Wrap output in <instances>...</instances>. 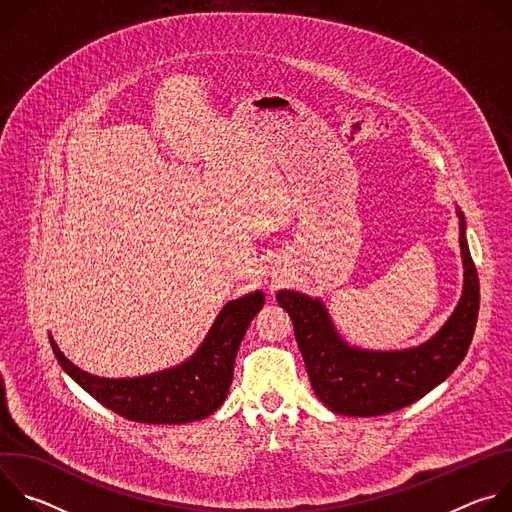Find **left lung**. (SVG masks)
<instances>
[{
	"mask_svg": "<svg viewBox=\"0 0 512 512\" xmlns=\"http://www.w3.org/2000/svg\"><path fill=\"white\" fill-rule=\"evenodd\" d=\"M460 249L464 285L448 322L429 340L403 350H369L350 346L336 330L324 302L302 291H277L279 306L294 322L312 389L334 413L373 417L407 407L444 383L474 336L480 285L466 241V221L460 208Z\"/></svg>",
	"mask_w": 512,
	"mask_h": 512,
	"instance_id": "left-lung-1",
	"label": "left lung"
}]
</instances>
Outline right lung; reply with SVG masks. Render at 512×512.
I'll list each match as a JSON object with an SVG mask.
<instances>
[{
  "mask_svg": "<svg viewBox=\"0 0 512 512\" xmlns=\"http://www.w3.org/2000/svg\"><path fill=\"white\" fill-rule=\"evenodd\" d=\"M265 304L263 291L231 300L218 312L196 352L172 369L160 373L105 379L72 364L50 336L52 350L64 373L91 397L129 421L180 425L212 415L227 399L233 383L235 356L241 340Z\"/></svg>",
  "mask_w": 512,
  "mask_h": 512,
  "instance_id": "1",
  "label": "right lung"
}]
</instances>
